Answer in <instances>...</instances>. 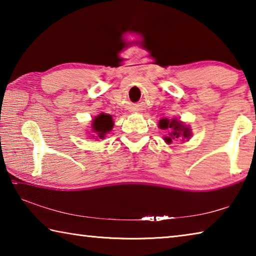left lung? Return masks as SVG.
Listing matches in <instances>:
<instances>
[{"instance_id":"8db88e82","label":"left lung","mask_w":256,"mask_h":256,"mask_svg":"<svg viewBox=\"0 0 256 256\" xmlns=\"http://www.w3.org/2000/svg\"><path fill=\"white\" fill-rule=\"evenodd\" d=\"M158 126L162 130H168V136H164V140L166 144H172V141L188 140L192 136L190 128L188 125H186L184 122H182L180 118H162L159 120Z\"/></svg>"}]
</instances>
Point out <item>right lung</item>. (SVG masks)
Masks as SVG:
<instances>
[{
	"instance_id": "add662e5",
	"label": "right lung",
	"mask_w": 256,
	"mask_h": 256,
	"mask_svg": "<svg viewBox=\"0 0 256 256\" xmlns=\"http://www.w3.org/2000/svg\"><path fill=\"white\" fill-rule=\"evenodd\" d=\"M112 126H114V122H112V116L100 112L92 122V131L94 133L92 138H104L108 132L112 131Z\"/></svg>"
}]
</instances>
